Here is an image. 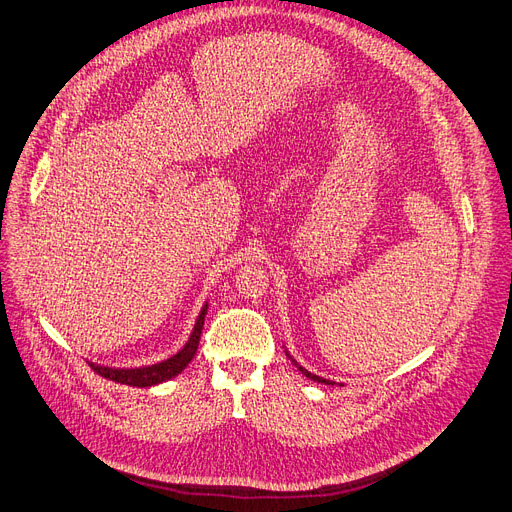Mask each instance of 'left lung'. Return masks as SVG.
<instances>
[{
    "label": "left lung",
    "instance_id": "left-lung-1",
    "mask_svg": "<svg viewBox=\"0 0 512 512\" xmlns=\"http://www.w3.org/2000/svg\"><path fill=\"white\" fill-rule=\"evenodd\" d=\"M287 356H289V352H287ZM291 358V356H289ZM291 361H293V358H291ZM293 365L301 371V373H304L306 377H310V380L312 382H318V384H335V382H331V380H325V377H320V375H314V373H310L308 369H304V367H301V365H297V361H293Z\"/></svg>",
    "mask_w": 512,
    "mask_h": 512
}]
</instances>
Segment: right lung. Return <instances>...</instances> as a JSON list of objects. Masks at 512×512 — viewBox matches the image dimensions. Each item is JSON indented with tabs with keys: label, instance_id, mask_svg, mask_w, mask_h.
<instances>
[{
	"label": "right lung",
	"instance_id": "right-lung-1",
	"mask_svg": "<svg viewBox=\"0 0 512 512\" xmlns=\"http://www.w3.org/2000/svg\"><path fill=\"white\" fill-rule=\"evenodd\" d=\"M206 308H208V304H204V308L200 310V316L196 318L194 331H192V335H189L187 344L177 354L166 358V361L156 363V365L139 367V369H113V367H103V365H94V363H90V367L97 371L101 377H105V380L126 384V386H137V388L156 386V384H162V382L170 380V377L179 375L189 363H192V358L196 356L202 327H204Z\"/></svg>",
	"mask_w": 512,
	"mask_h": 512
}]
</instances>
